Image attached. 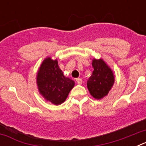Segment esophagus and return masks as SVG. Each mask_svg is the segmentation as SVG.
I'll use <instances>...</instances> for the list:
<instances>
[{
    "label": "esophagus",
    "mask_w": 146,
    "mask_h": 146,
    "mask_svg": "<svg viewBox=\"0 0 146 146\" xmlns=\"http://www.w3.org/2000/svg\"><path fill=\"white\" fill-rule=\"evenodd\" d=\"M76 82H77V84H80V85L82 83V80L81 78H77V79H76Z\"/></svg>",
    "instance_id": "obj_1"
}]
</instances>
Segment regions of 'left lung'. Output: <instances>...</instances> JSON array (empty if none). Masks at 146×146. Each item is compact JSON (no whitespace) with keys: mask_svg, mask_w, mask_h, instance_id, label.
<instances>
[{"mask_svg":"<svg viewBox=\"0 0 146 146\" xmlns=\"http://www.w3.org/2000/svg\"><path fill=\"white\" fill-rule=\"evenodd\" d=\"M94 71L87 82V86L91 96L100 99L108 95L114 83V76L112 70L102 59H94Z\"/></svg>","mask_w":146,"mask_h":146,"instance_id":"obj_1","label":"left lung"}]
</instances>
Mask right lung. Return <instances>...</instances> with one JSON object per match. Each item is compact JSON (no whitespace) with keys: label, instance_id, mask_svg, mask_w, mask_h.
Here are the masks:
<instances>
[{"label":"right lung","instance_id":"obj_1","mask_svg":"<svg viewBox=\"0 0 146 146\" xmlns=\"http://www.w3.org/2000/svg\"><path fill=\"white\" fill-rule=\"evenodd\" d=\"M36 79L40 94L54 104L64 102L74 86V81L64 75L58 60L50 58L42 62Z\"/></svg>","mask_w":146,"mask_h":146}]
</instances>
